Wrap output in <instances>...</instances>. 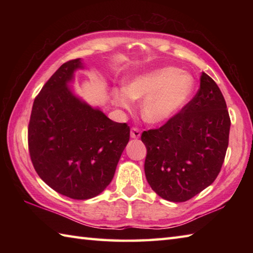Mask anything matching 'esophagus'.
Returning a JSON list of instances; mask_svg holds the SVG:
<instances>
[{"label":"esophagus","mask_w":253,"mask_h":253,"mask_svg":"<svg viewBox=\"0 0 253 253\" xmlns=\"http://www.w3.org/2000/svg\"><path fill=\"white\" fill-rule=\"evenodd\" d=\"M140 135H141V131H140V129H139V128H137V127L131 128V130H130V137L131 138L138 139L139 137H140Z\"/></svg>","instance_id":"1"}]
</instances>
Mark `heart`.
Masks as SVG:
<instances>
[{
    "label": "heart",
    "mask_w": 253,
    "mask_h": 253,
    "mask_svg": "<svg viewBox=\"0 0 253 253\" xmlns=\"http://www.w3.org/2000/svg\"><path fill=\"white\" fill-rule=\"evenodd\" d=\"M196 88L191 74L173 66L137 75L125 89L114 92L115 103L130 110L133 100H142L141 114L148 123L161 124L171 120L184 109Z\"/></svg>",
    "instance_id": "heart-1"
}]
</instances>
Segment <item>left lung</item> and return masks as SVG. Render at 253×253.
Here are the masks:
<instances>
[{
	"label": "left lung",
	"instance_id": "left-lung-1",
	"mask_svg": "<svg viewBox=\"0 0 253 253\" xmlns=\"http://www.w3.org/2000/svg\"><path fill=\"white\" fill-rule=\"evenodd\" d=\"M229 128L221 90L202 73L200 88L184 109L162 127L142 132L149 185L171 202H185L200 193L221 171Z\"/></svg>",
	"mask_w": 253,
	"mask_h": 253
}]
</instances>
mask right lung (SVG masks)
I'll list each match as a JSON object with an SVG mask.
<instances>
[{
  "mask_svg": "<svg viewBox=\"0 0 253 253\" xmlns=\"http://www.w3.org/2000/svg\"><path fill=\"white\" fill-rule=\"evenodd\" d=\"M80 58L64 63L36 96L28 126L31 162L53 190L76 200L110 185L129 141L126 123L111 121L68 88Z\"/></svg>",
  "mask_w": 253,
  "mask_h": 253,
  "instance_id": "1",
  "label": "right lung"
}]
</instances>
